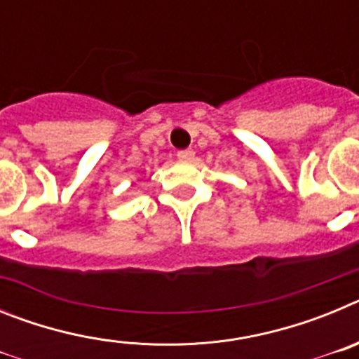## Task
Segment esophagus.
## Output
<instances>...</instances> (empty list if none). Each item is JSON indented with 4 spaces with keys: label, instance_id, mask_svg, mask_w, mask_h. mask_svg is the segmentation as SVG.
I'll return each instance as SVG.
<instances>
[{
    "label": "esophagus",
    "instance_id": "1",
    "mask_svg": "<svg viewBox=\"0 0 359 359\" xmlns=\"http://www.w3.org/2000/svg\"><path fill=\"white\" fill-rule=\"evenodd\" d=\"M177 158L182 161H190L194 158V151L192 149H183V151H177Z\"/></svg>",
    "mask_w": 359,
    "mask_h": 359
}]
</instances>
